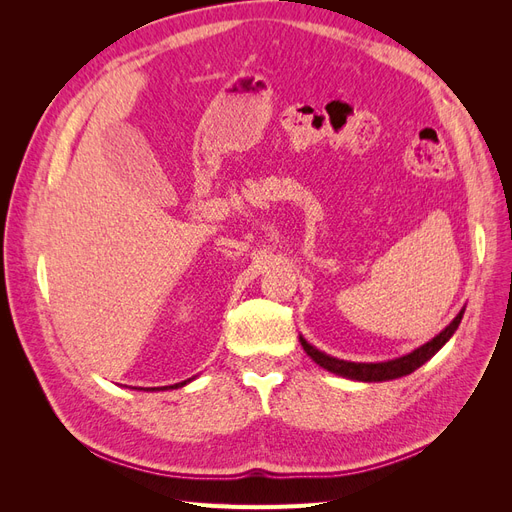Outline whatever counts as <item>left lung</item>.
I'll return each instance as SVG.
<instances>
[{"instance_id":"1","label":"left lung","mask_w":512,"mask_h":512,"mask_svg":"<svg viewBox=\"0 0 512 512\" xmlns=\"http://www.w3.org/2000/svg\"><path fill=\"white\" fill-rule=\"evenodd\" d=\"M461 318H463V309L440 335H436V337L431 339V342H427L421 348H416L414 352H410L406 356H401V359L386 361V363H350V361H339V359H333V356H329V354L316 350L314 346H309L303 337H299V339H301L303 350L309 356H312V361H316L320 367H324L327 371H333V374L350 378V380L382 382V380H395V378H401V376H408V374H412L414 369H418L423 363H427L431 356L436 354L448 342V339H451V335L459 327Z\"/></svg>"}]
</instances>
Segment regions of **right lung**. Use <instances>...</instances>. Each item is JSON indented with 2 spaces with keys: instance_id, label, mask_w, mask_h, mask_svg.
<instances>
[{
  "instance_id": "1",
  "label": "right lung",
  "mask_w": 512,
  "mask_h": 512,
  "mask_svg": "<svg viewBox=\"0 0 512 512\" xmlns=\"http://www.w3.org/2000/svg\"><path fill=\"white\" fill-rule=\"evenodd\" d=\"M190 380H183V382H177V384H173V386H170V389H179V386H183V384H188ZM151 391H156V389H151Z\"/></svg>"
}]
</instances>
